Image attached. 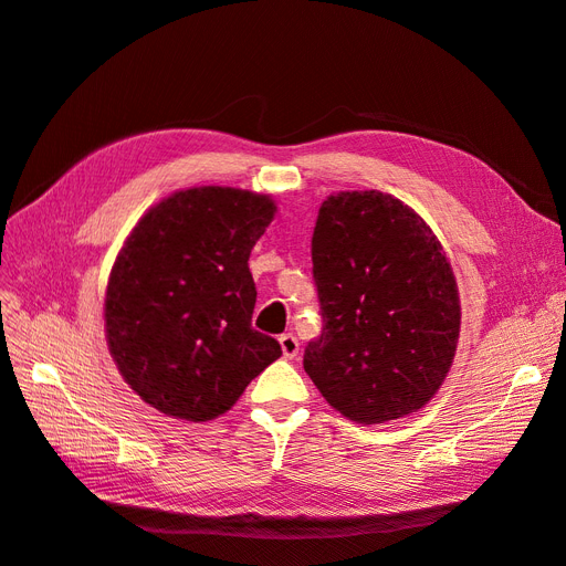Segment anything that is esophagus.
<instances>
[{"mask_svg":"<svg viewBox=\"0 0 566 566\" xmlns=\"http://www.w3.org/2000/svg\"><path fill=\"white\" fill-rule=\"evenodd\" d=\"M279 342H281V352H283V356H285V358H295V356H297V352H300V342H297V337H295V335L285 333V335H281V337H279Z\"/></svg>","mask_w":566,"mask_h":566,"instance_id":"obj_1","label":"esophagus"}]
</instances>
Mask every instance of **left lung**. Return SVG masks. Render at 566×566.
Instances as JSON below:
<instances>
[{
	"label": "left lung",
	"instance_id": "left-lung-1",
	"mask_svg": "<svg viewBox=\"0 0 566 566\" xmlns=\"http://www.w3.org/2000/svg\"><path fill=\"white\" fill-rule=\"evenodd\" d=\"M312 262L323 331L304 370L323 399L358 424L432 401L453 366L460 295L427 221L382 191L333 193L321 202Z\"/></svg>",
	"mask_w": 566,
	"mask_h": 566
}]
</instances>
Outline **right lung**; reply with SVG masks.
Wrapping results in <instances>:
<instances>
[{
  "instance_id": "add662e5",
  "label": "right lung",
  "mask_w": 566,
  "mask_h": 566,
  "mask_svg": "<svg viewBox=\"0 0 566 566\" xmlns=\"http://www.w3.org/2000/svg\"><path fill=\"white\" fill-rule=\"evenodd\" d=\"M276 214L266 193L231 186L175 191L136 221L111 269L106 342L123 380L160 413L208 422L281 356L252 328L248 266Z\"/></svg>"
}]
</instances>
